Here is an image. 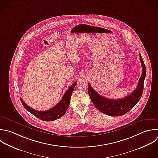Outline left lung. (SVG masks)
<instances>
[{
    "instance_id": "left-lung-1",
    "label": "left lung",
    "mask_w": 158,
    "mask_h": 158,
    "mask_svg": "<svg viewBox=\"0 0 158 158\" xmlns=\"http://www.w3.org/2000/svg\"><path fill=\"white\" fill-rule=\"evenodd\" d=\"M143 72L139 80L136 88L124 98L110 99L99 95L88 84V94L94 106L101 112L110 116H121L131 110L139 101L143 91V84L146 77V67L139 54Z\"/></svg>"
}]
</instances>
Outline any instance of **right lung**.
Returning <instances> with one entry per match:
<instances>
[{
    "label": "right lung",
    "instance_id": "1",
    "mask_svg": "<svg viewBox=\"0 0 158 158\" xmlns=\"http://www.w3.org/2000/svg\"><path fill=\"white\" fill-rule=\"evenodd\" d=\"M76 85L77 82H75L73 84H72V85H71L65 93L61 101L54 107L48 110L40 111L33 109L28 106L22 98H20V100L23 107L36 117L43 121H54L60 118L65 114L66 110L68 109L70 104L72 93Z\"/></svg>",
    "mask_w": 158,
    "mask_h": 158
}]
</instances>
